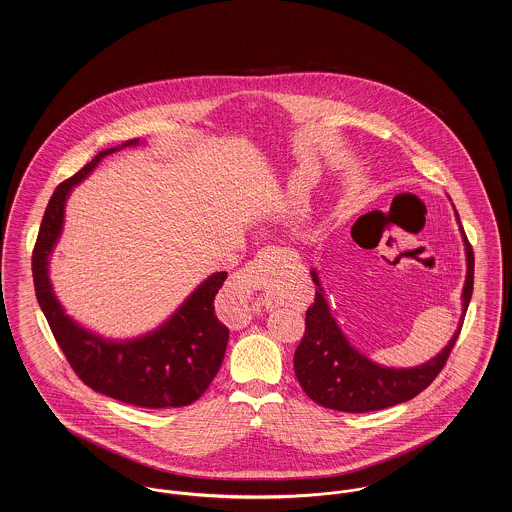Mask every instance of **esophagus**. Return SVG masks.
Returning a JSON list of instances; mask_svg holds the SVG:
<instances>
[{
    "mask_svg": "<svg viewBox=\"0 0 512 512\" xmlns=\"http://www.w3.org/2000/svg\"><path fill=\"white\" fill-rule=\"evenodd\" d=\"M269 258L268 252H260L254 262L241 269L231 277L227 293L221 298L219 312L223 320L231 327H243L252 318V308L248 306V296L262 285L264 262Z\"/></svg>",
    "mask_w": 512,
    "mask_h": 512,
    "instance_id": "34e87169",
    "label": "esophagus"
}]
</instances>
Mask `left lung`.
I'll return each instance as SVG.
<instances>
[{"instance_id":"obj_1","label":"left lung","mask_w":512,"mask_h":512,"mask_svg":"<svg viewBox=\"0 0 512 512\" xmlns=\"http://www.w3.org/2000/svg\"><path fill=\"white\" fill-rule=\"evenodd\" d=\"M460 231L468 262L460 318L464 320L474 291V250L466 239L462 225ZM312 279L318 285V291L314 304L306 312V329L295 350V374L300 387L314 403L341 412L381 410L414 399L439 376L457 343L462 322L449 345L430 362L406 370L383 368L350 347L327 306L316 271H312Z\"/></svg>"}]
</instances>
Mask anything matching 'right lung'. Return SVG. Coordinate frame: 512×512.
<instances>
[{
  "label": "right lung",
  "mask_w": 512,
  "mask_h": 512,
  "mask_svg": "<svg viewBox=\"0 0 512 512\" xmlns=\"http://www.w3.org/2000/svg\"><path fill=\"white\" fill-rule=\"evenodd\" d=\"M133 144H138V138L121 148ZM113 152L117 148L100 152L52 194L32 250L36 298L59 349L84 385L115 401L142 408L187 406L206 393L227 349L229 329L217 320L214 308L227 271L208 277L160 329L123 343L106 341L73 322L57 302L48 279V256L61 233L69 190Z\"/></svg>",
  "instance_id": "obj_1"
}]
</instances>
